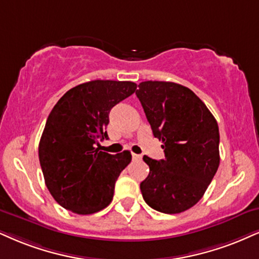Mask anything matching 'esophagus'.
Returning <instances> with one entry per match:
<instances>
[{
	"instance_id": "34e87169",
	"label": "esophagus",
	"mask_w": 259,
	"mask_h": 259,
	"mask_svg": "<svg viewBox=\"0 0 259 259\" xmlns=\"http://www.w3.org/2000/svg\"><path fill=\"white\" fill-rule=\"evenodd\" d=\"M132 158L135 159V161H140V159H142V155H138V154H132Z\"/></svg>"
}]
</instances>
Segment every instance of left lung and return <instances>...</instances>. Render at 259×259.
I'll return each instance as SVG.
<instances>
[{"instance_id": "1", "label": "left lung", "mask_w": 259, "mask_h": 259, "mask_svg": "<svg viewBox=\"0 0 259 259\" xmlns=\"http://www.w3.org/2000/svg\"><path fill=\"white\" fill-rule=\"evenodd\" d=\"M136 91L164 159L144 156L148 178L140 184L152 209L179 213L205 193L220 164L219 124L192 90L170 81H143Z\"/></svg>"}]
</instances>
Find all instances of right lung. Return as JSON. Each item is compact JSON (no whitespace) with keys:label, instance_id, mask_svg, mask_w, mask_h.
Instances as JSON below:
<instances>
[{"label":"right lung","instance_id":"1","mask_svg":"<svg viewBox=\"0 0 259 259\" xmlns=\"http://www.w3.org/2000/svg\"><path fill=\"white\" fill-rule=\"evenodd\" d=\"M136 89L132 81H88L67 91L50 111L38 155L48 190L62 207L90 215L113 200L115 183L132 155H110L96 144L108 138L111 108Z\"/></svg>","mask_w":259,"mask_h":259}]
</instances>
